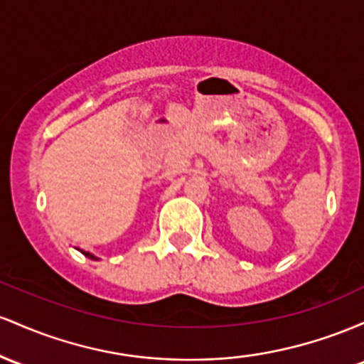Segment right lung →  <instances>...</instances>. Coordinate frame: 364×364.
<instances>
[{
	"label": "right lung",
	"mask_w": 364,
	"mask_h": 364,
	"mask_svg": "<svg viewBox=\"0 0 364 364\" xmlns=\"http://www.w3.org/2000/svg\"><path fill=\"white\" fill-rule=\"evenodd\" d=\"M84 255H85V256H87V258H91V259H97V258H96V256H94V255H91V252H85V251H84Z\"/></svg>",
	"instance_id": "add662e5"
}]
</instances>
